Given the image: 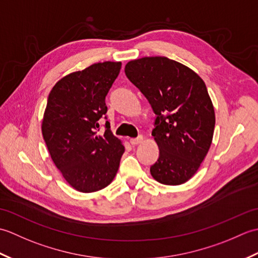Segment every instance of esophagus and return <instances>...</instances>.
Here are the masks:
<instances>
[{"mask_svg":"<svg viewBox=\"0 0 258 258\" xmlns=\"http://www.w3.org/2000/svg\"><path fill=\"white\" fill-rule=\"evenodd\" d=\"M142 141H143V138H142V136H139V138H135V139H131L130 140L131 144H132V145H138V144L142 143Z\"/></svg>","mask_w":258,"mask_h":258,"instance_id":"1","label":"esophagus"}]
</instances>
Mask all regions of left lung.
Listing matches in <instances>:
<instances>
[{
	"label": "left lung",
	"mask_w": 258,
	"mask_h": 258,
	"mask_svg": "<svg viewBox=\"0 0 258 258\" xmlns=\"http://www.w3.org/2000/svg\"><path fill=\"white\" fill-rule=\"evenodd\" d=\"M156 118L152 135L160 149L152 176L179 185L193 176L210 150L215 113L206 85L194 71L165 56L142 57L125 67Z\"/></svg>",
	"instance_id": "left-lung-1"
}]
</instances>
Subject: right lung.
<instances>
[{"mask_svg": "<svg viewBox=\"0 0 258 258\" xmlns=\"http://www.w3.org/2000/svg\"><path fill=\"white\" fill-rule=\"evenodd\" d=\"M120 62L93 64L54 85L42 123L43 138L55 166L76 190L92 193L111 184L124 145L109 130L105 97Z\"/></svg>", "mask_w": 258, "mask_h": 258, "instance_id": "right-lung-1", "label": "right lung"}]
</instances>
